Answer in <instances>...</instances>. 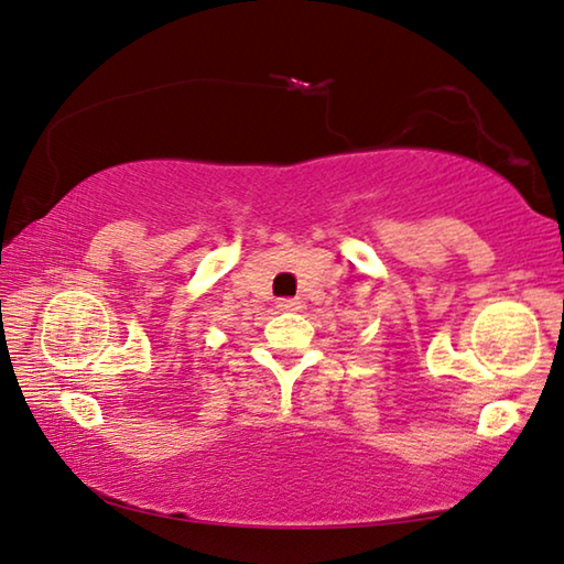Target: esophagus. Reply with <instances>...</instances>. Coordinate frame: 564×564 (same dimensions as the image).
<instances>
[{
  "instance_id": "34e87169",
  "label": "esophagus",
  "mask_w": 564,
  "mask_h": 564,
  "mask_svg": "<svg viewBox=\"0 0 564 564\" xmlns=\"http://www.w3.org/2000/svg\"><path fill=\"white\" fill-rule=\"evenodd\" d=\"M276 310L297 312V310H302V302L300 300H280V302H276Z\"/></svg>"
}]
</instances>
